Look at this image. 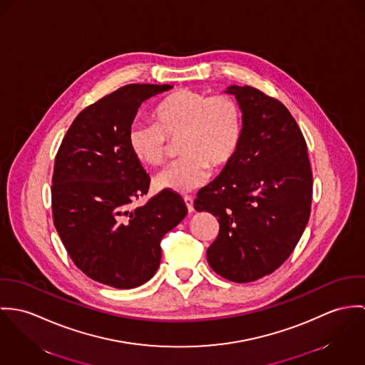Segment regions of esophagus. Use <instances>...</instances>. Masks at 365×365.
Here are the masks:
<instances>
[{
    "label": "esophagus",
    "instance_id": "34e87169",
    "mask_svg": "<svg viewBox=\"0 0 365 365\" xmlns=\"http://www.w3.org/2000/svg\"><path fill=\"white\" fill-rule=\"evenodd\" d=\"M183 200H185V204H186V207H187V211L192 212V211L195 210V207H193V199H192L190 196H186Z\"/></svg>",
    "mask_w": 365,
    "mask_h": 365
}]
</instances>
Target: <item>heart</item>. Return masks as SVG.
<instances>
[{"instance_id": "1", "label": "heart", "mask_w": 365, "mask_h": 365, "mask_svg": "<svg viewBox=\"0 0 365 365\" xmlns=\"http://www.w3.org/2000/svg\"><path fill=\"white\" fill-rule=\"evenodd\" d=\"M153 124L134 123L127 131V145L137 163L158 166L165 161L168 140L182 137L180 161L155 178V186L175 193H190L204 186L214 169L235 158L243 137L241 105L227 95H207L179 89L151 110Z\"/></svg>"}]
</instances>
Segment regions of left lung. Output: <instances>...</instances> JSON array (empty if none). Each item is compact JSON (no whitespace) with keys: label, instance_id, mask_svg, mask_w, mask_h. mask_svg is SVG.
Returning <instances> with one entry per match:
<instances>
[{"label":"left lung","instance_id":"left-lung-1","mask_svg":"<svg viewBox=\"0 0 365 365\" xmlns=\"http://www.w3.org/2000/svg\"><path fill=\"white\" fill-rule=\"evenodd\" d=\"M243 113L241 147L197 193L196 211L217 217L207 249L210 267L249 283L279 269L299 241L311 212L312 170L304 135L282 102L252 86L231 85Z\"/></svg>","mask_w":365,"mask_h":365}]
</instances>
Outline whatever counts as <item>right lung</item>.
<instances>
[{"mask_svg":"<svg viewBox=\"0 0 365 365\" xmlns=\"http://www.w3.org/2000/svg\"><path fill=\"white\" fill-rule=\"evenodd\" d=\"M172 85L130 83L83 109L54 161V227L89 279L120 289L147 283L161 262L160 242L187 214L183 199L163 190L141 207L150 176L131 155L127 131L141 103Z\"/></svg>","mask_w":365,"mask_h":365,"instance_id":"obj_1","label":"right lung"}]
</instances>
